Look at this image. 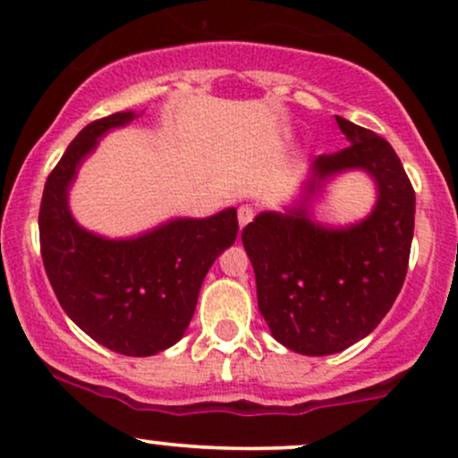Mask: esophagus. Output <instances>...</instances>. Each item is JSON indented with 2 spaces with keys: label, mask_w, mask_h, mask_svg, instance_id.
<instances>
[{
  "label": "esophagus",
  "mask_w": 458,
  "mask_h": 458,
  "mask_svg": "<svg viewBox=\"0 0 458 458\" xmlns=\"http://www.w3.org/2000/svg\"><path fill=\"white\" fill-rule=\"evenodd\" d=\"M254 215H256V211L251 207H247V204H245V207H241L239 208V225H241V228H245V225L250 224L251 219H254Z\"/></svg>",
  "instance_id": "34e87169"
}]
</instances>
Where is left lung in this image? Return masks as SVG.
Listing matches in <instances>:
<instances>
[{"mask_svg": "<svg viewBox=\"0 0 458 458\" xmlns=\"http://www.w3.org/2000/svg\"><path fill=\"white\" fill-rule=\"evenodd\" d=\"M349 146L312 163V181L361 167L379 199L364 222L331 230L303 208L260 213L243 228L259 310L273 338L301 355H331L366 338L390 312L407 276L415 191L386 140L335 115Z\"/></svg>", "mask_w": 458, "mask_h": 458, "instance_id": "obj_1", "label": "left lung"}]
</instances>
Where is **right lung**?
<instances>
[{"label": "right lung", "instance_id": "right-lung-1", "mask_svg": "<svg viewBox=\"0 0 458 458\" xmlns=\"http://www.w3.org/2000/svg\"><path fill=\"white\" fill-rule=\"evenodd\" d=\"M133 118L118 112L79 131L47 178L38 230L47 277L68 317L115 353L146 357L182 338L204 276L234 243L239 222L228 208L207 219H174L127 241L77 225L66 196L79 163L103 133Z\"/></svg>", "mask_w": 458, "mask_h": 458}]
</instances>
